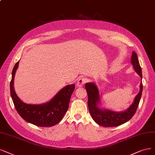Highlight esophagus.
<instances>
[{"mask_svg":"<svg viewBox=\"0 0 155 155\" xmlns=\"http://www.w3.org/2000/svg\"><path fill=\"white\" fill-rule=\"evenodd\" d=\"M87 79L86 78H80V79H78V81L77 83V86L78 87H81L85 83L87 82Z\"/></svg>","mask_w":155,"mask_h":155,"instance_id":"1","label":"esophagus"}]
</instances>
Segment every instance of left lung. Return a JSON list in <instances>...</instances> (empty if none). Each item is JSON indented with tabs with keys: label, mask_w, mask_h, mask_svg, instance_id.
Segmentation results:
<instances>
[{
	"label": "left lung",
	"mask_w": 155,
	"mask_h": 155,
	"mask_svg": "<svg viewBox=\"0 0 155 155\" xmlns=\"http://www.w3.org/2000/svg\"><path fill=\"white\" fill-rule=\"evenodd\" d=\"M131 63L134 70L141 78L140 91L135 97L134 102L127 110L121 112H116L101 106V98L98 86L94 82L85 84V87L88 95L87 104L91 117L94 121L104 127H114L121 125L128 121L134 116L141 98L142 92V70L137 54L133 51L131 57Z\"/></svg>",
	"instance_id": "obj_1"
}]
</instances>
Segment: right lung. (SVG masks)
I'll return each instance as SVG.
<instances>
[{"mask_svg": "<svg viewBox=\"0 0 155 155\" xmlns=\"http://www.w3.org/2000/svg\"><path fill=\"white\" fill-rule=\"evenodd\" d=\"M19 62L15 65L10 82L11 96L16 111L27 123L38 127H50L59 123L66 113L74 84L68 85L61 89L54 98L43 104H28L22 101L15 93L14 79Z\"/></svg>", "mask_w": 155, "mask_h": 155, "instance_id": "right-lung-1", "label": "right lung"}]
</instances>
